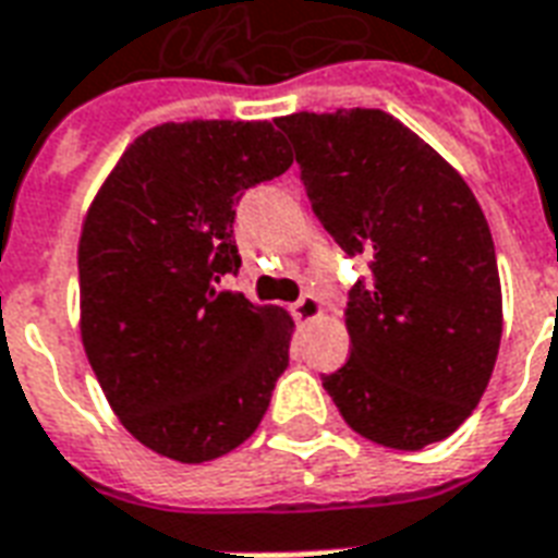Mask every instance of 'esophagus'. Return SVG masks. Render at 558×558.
I'll return each instance as SVG.
<instances>
[{
	"mask_svg": "<svg viewBox=\"0 0 558 558\" xmlns=\"http://www.w3.org/2000/svg\"><path fill=\"white\" fill-rule=\"evenodd\" d=\"M292 316L301 322V325H307V322H316L322 316V301L307 292V295H301L295 304H292Z\"/></svg>",
	"mask_w": 558,
	"mask_h": 558,
	"instance_id": "obj_1",
	"label": "esophagus"
}]
</instances>
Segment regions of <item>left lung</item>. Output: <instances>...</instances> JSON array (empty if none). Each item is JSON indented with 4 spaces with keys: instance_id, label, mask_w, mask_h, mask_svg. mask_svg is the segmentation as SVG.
Instances as JSON below:
<instances>
[{
    "instance_id": "obj_1",
    "label": "left lung",
    "mask_w": 558,
    "mask_h": 558,
    "mask_svg": "<svg viewBox=\"0 0 558 558\" xmlns=\"http://www.w3.org/2000/svg\"><path fill=\"white\" fill-rule=\"evenodd\" d=\"M322 227L369 283L349 292V361L322 378L342 420L390 449H423L478 405L502 337L497 254L456 168L381 109L275 118Z\"/></svg>"
}]
</instances>
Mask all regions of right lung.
<instances>
[{
  "instance_id": "add662e5",
  "label": "right lung",
  "mask_w": 558,
  "mask_h": 558,
  "mask_svg": "<svg viewBox=\"0 0 558 558\" xmlns=\"http://www.w3.org/2000/svg\"><path fill=\"white\" fill-rule=\"evenodd\" d=\"M290 165L268 121L162 123L90 201L82 345L111 411L156 456L204 464L245 444L290 363V313L218 290L242 266L239 197Z\"/></svg>"
}]
</instances>
